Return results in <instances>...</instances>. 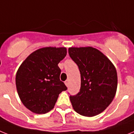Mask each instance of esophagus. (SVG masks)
Wrapping results in <instances>:
<instances>
[{
	"instance_id": "1",
	"label": "esophagus",
	"mask_w": 134,
	"mask_h": 134,
	"mask_svg": "<svg viewBox=\"0 0 134 134\" xmlns=\"http://www.w3.org/2000/svg\"><path fill=\"white\" fill-rule=\"evenodd\" d=\"M69 81L68 80H66V81H65V85H66V86H69Z\"/></svg>"
}]
</instances>
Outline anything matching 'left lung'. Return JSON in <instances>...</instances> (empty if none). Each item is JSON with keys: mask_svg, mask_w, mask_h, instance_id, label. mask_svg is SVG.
<instances>
[{"mask_svg": "<svg viewBox=\"0 0 134 134\" xmlns=\"http://www.w3.org/2000/svg\"><path fill=\"white\" fill-rule=\"evenodd\" d=\"M68 51L81 76L80 91L70 96L73 108L80 115L95 116L105 110L115 96L118 81L115 67L93 47H71Z\"/></svg>", "mask_w": 134, "mask_h": 134, "instance_id": "8db88e82", "label": "left lung"}]
</instances>
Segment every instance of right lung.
Here are the masks:
<instances>
[{"instance_id":"right-lung-1","label":"right lung","mask_w":134,"mask_h":134,"mask_svg":"<svg viewBox=\"0 0 134 134\" xmlns=\"http://www.w3.org/2000/svg\"><path fill=\"white\" fill-rule=\"evenodd\" d=\"M66 55L65 47H46L33 52L21 64L15 84L21 102L29 110L35 114L50 112L59 94L67 89L60 80L58 66Z\"/></svg>"}]
</instances>
